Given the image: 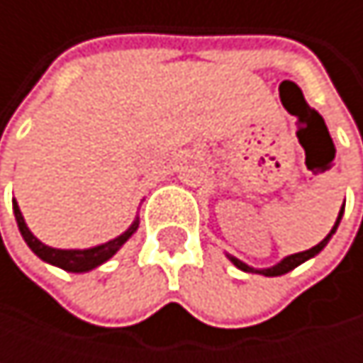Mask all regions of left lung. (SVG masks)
I'll list each match as a JSON object with an SVG mask.
<instances>
[{
    "label": "left lung",
    "mask_w": 363,
    "mask_h": 363,
    "mask_svg": "<svg viewBox=\"0 0 363 363\" xmlns=\"http://www.w3.org/2000/svg\"><path fill=\"white\" fill-rule=\"evenodd\" d=\"M342 212H345V203H342V208H340V212H338V218H336V223H334V227H332V231L328 233L326 238L318 244V246H313V248H309V250H305V252H296V254H290V256H286V258H281L277 264H273V267H269V269H254L250 264H246V262H242L240 258H235V256H231V254H227L229 256V260L238 267V269H242V271H246V273H260V275H267V277H277V275H284V273H288V271H292V269H296L298 264H303L305 260H309V258H313L315 254H320L324 248H326V244L330 242V238L336 233V229H338V223H340V218H342Z\"/></svg>",
    "instance_id": "1"
}]
</instances>
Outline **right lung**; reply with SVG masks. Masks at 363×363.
I'll list each match as a JSON object with an SVG mask.
<instances>
[{"mask_svg":"<svg viewBox=\"0 0 363 363\" xmlns=\"http://www.w3.org/2000/svg\"><path fill=\"white\" fill-rule=\"evenodd\" d=\"M12 208H14V216H16L21 235H23V240L27 242V246H29L41 260H45V262H50V264H54V267H60V269H65V271H71V273H86V271H92V269L101 267V264L107 262L111 256L117 252V250L134 235V231L138 229V216H136V220L130 225L128 231H123V233L117 235L115 240H109V242H105V244H101V246L86 248V250H60V248H50V246L41 244L35 235L29 231V227H27V223H25V218H23V212H21L16 199H12Z\"/></svg>","mask_w":363,"mask_h":363,"instance_id":"add662e5","label":"right lung"}]
</instances>
